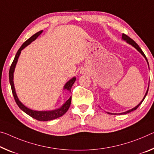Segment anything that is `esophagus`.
<instances>
[{
  "instance_id": "1",
  "label": "esophagus",
  "mask_w": 154,
  "mask_h": 154,
  "mask_svg": "<svg viewBox=\"0 0 154 154\" xmlns=\"http://www.w3.org/2000/svg\"><path fill=\"white\" fill-rule=\"evenodd\" d=\"M80 73H82V74H84V70H81V71H80Z\"/></svg>"
}]
</instances>
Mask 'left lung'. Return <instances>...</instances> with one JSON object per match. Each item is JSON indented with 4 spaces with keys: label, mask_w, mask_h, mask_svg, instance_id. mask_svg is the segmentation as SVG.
I'll list each match as a JSON object with an SVG mask.
<instances>
[{
    "label": "left lung",
    "mask_w": 154,
    "mask_h": 154,
    "mask_svg": "<svg viewBox=\"0 0 154 154\" xmlns=\"http://www.w3.org/2000/svg\"><path fill=\"white\" fill-rule=\"evenodd\" d=\"M122 40H125L127 43L129 44V45H130L132 46L133 47L135 48L137 50V51H138V52L140 53V54L143 56L144 57H145V60L147 61V64H148V66H149V63H148V61H147V57H146L145 55L144 54V53L143 52V51L141 50V48H140V47H139V46L137 45V44H136L135 42H134V41L132 40V39H131L130 37H129V36H128V35H125V34H124V33H123V35H122ZM149 86H148V88H147V91H146V93H145V96H144L143 99H142V101H141L140 102V103H139V104H138V105H137V106H136V107H134V108H132V109H129V110L126 111V112H121V113H119L118 114H128V113H130V112H132V111L135 110V109H137V108H138V106H140V105L141 103H142V102L144 101V99H145V97L147 96V92H148V90H149ZM107 113H108V114H116V113H110V112H107Z\"/></svg>",
    "instance_id": "obj_1"
}]
</instances>
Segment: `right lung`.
I'll use <instances>...</instances> for the list:
<instances>
[{"label":"right lung","mask_w":154,"mask_h":154,"mask_svg":"<svg viewBox=\"0 0 154 154\" xmlns=\"http://www.w3.org/2000/svg\"><path fill=\"white\" fill-rule=\"evenodd\" d=\"M42 30L39 31V32L36 33L33 35L30 38H29L26 42H24L23 45L20 46V48H19L18 52L16 53V55L14 57V60L12 62L11 65L10 69H9V83H10L12 93H13L14 99H15L16 103L18 105L19 108H20L24 112H25L26 114H27L28 115L32 117V118L36 119L38 121H51L53 120V119H57L59 117L62 116L68 111V108L70 106V103H71V96L69 99H68L65 103L62 105L60 108L55 109H52V110H46V111H38V110H33V109H31L30 108H27V107L24 106V105L22 103V102L19 100L18 96H17L15 87H14V70H15V68L17 62H18V60L19 56H20L22 50H23L26 46H27L29 45L33 42V41L35 40L39 35H40L41 33H42ZM75 80H76V77H72V79H70L69 81H68L66 83L64 86V90H67L68 91L70 92V89L72 86L73 84H74Z\"/></svg>","instance_id":"add662e5"}]
</instances>
